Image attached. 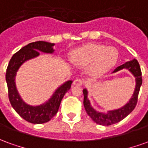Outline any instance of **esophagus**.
Here are the masks:
<instances>
[{"label": "esophagus", "mask_w": 148, "mask_h": 148, "mask_svg": "<svg viewBox=\"0 0 148 148\" xmlns=\"http://www.w3.org/2000/svg\"><path fill=\"white\" fill-rule=\"evenodd\" d=\"M73 84L76 85V86H81L83 84V81L80 80V79H76V80L73 81Z\"/></svg>", "instance_id": "obj_1"}]
</instances>
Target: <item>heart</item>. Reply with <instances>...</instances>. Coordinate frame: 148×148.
I'll return each mask as SVG.
<instances>
[{"label":"heart","instance_id":"heart-1","mask_svg":"<svg viewBox=\"0 0 148 148\" xmlns=\"http://www.w3.org/2000/svg\"><path fill=\"white\" fill-rule=\"evenodd\" d=\"M119 51L114 47L100 44H87L74 50L71 60L77 66H87V73L93 77L101 76L114 66Z\"/></svg>","mask_w":148,"mask_h":148}]
</instances>
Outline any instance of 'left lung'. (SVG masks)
I'll list each match as a JSON object with an SVG mask.
<instances>
[{
    "label": "left lung",
    "instance_id": "1",
    "mask_svg": "<svg viewBox=\"0 0 148 148\" xmlns=\"http://www.w3.org/2000/svg\"><path fill=\"white\" fill-rule=\"evenodd\" d=\"M123 69L128 70L135 78L134 79L135 86H134V92L130 100L123 106L120 107L119 109L108 110L107 112H101V111L97 110L92 106L91 102L88 98V92L87 88L83 89L84 109L87 112L88 115L97 124L102 125V126H110V125L119 123L120 121L125 119L127 115L130 114L137 104L138 92H139L140 87L142 85V73H141V69L139 67V64H138V61L134 59L132 60L127 61L123 65L119 66L118 68H115L112 73H116Z\"/></svg>",
    "mask_w": 148,
    "mask_h": 148
}]
</instances>
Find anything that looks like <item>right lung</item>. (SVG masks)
<instances>
[{
  "instance_id": "right-lung-1",
  "label": "right lung",
  "mask_w": 148,
  "mask_h": 148,
  "mask_svg": "<svg viewBox=\"0 0 148 148\" xmlns=\"http://www.w3.org/2000/svg\"><path fill=\"white\" fill-rule=\"evenodd\" d=\"M54 46L55 43L44 41L34 42L27 44L13 56L6 71L5 79L11 106L22 119L34 124L47 123L56 114L61 101L71 88L72 80H68L59 86L51 97L42 104L31 106L25 103L18 92L15 82L17 72L22 64L38 57L40 52L47 54L54 53Z\"/></svg>"
}]
</instances>
